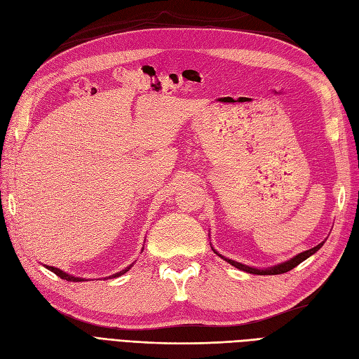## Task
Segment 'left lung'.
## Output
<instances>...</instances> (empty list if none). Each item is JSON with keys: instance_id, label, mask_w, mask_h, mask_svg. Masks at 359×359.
<instances>
[{"instance_id": "left-lung-1", "label": "left lung", "mask_w": 359, "mask_h": 359, "mask_svg": "<svg viewBox=\"0 0 359 359\" xmlns=\"http://www.w3.org/2000/svg\"><path fill=\"white\" fill-rule=\"evenodd\" d=\"M323 245V243H320L319 245H316V247H313V248H310V250H307V252H302V253H299L298 256H295L293 259H290V260H287V262H285V264H280V265H277V266H273V268H266V269H257V268H252V266H247V265H243V264H240V262H235V260H231V259H226V257H223L224 260H227V262H229L231 265H233L235 268H238V269H243V271H245V273H250V274H256V276H276V274H283V273H287V271H290V269H293L295 266H298L301 262H304V260H306L307 257H310L311 255H314L318 252V250ZM215 252V250H214ZM217 253V252H215ZM219 255V253H217ZM220 256V255H219Z\"/></svg>"}]
</instances>
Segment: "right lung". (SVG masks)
Instances as JSON below:
<instances>
[{
	"label": "right lung",
	"mask_w": 359,
	"mask_h": 359,
	"mask_svg": "<svg viewBox=\"0 0 359 359\" xmlns=\"http://www.w3.org/2000/svg\"><path fill=\"white\" fill-rule=\"evenodd\" d=\"M46 268H48L49 271H52L53 274H57L58 277H61V278H64V280H67V281H85L83 278H79V277H73V276H69V274H66V273H62V271H61V269H58V268H53V266H46ZM130 268H132V265L127 266V268H124L123 271H119V273L114 274L111 278H114V277H119V276L126 274Z\"/></svg>",
	"instance_id": "1"
}]
</instances>
